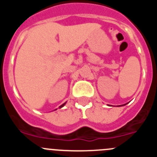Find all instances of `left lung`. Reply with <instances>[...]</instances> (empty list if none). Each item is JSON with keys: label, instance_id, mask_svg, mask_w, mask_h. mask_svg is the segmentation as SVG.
Returning <instances> with one entry per match:
<instances>
[{"label": "left lung", "instance_id": "left-lung-1", "mask_svg": "<svg viewBox=\"0 0 157 157\" xmlns=\"http://www.w3.org/2000/svg\"><path fill=\"white\" fill-rule=\"evenodd\" d=\"M127 104H125V105H120V106H124V105H126Z\"/></svg>", "mask_w": 157, "mask_h": 157}]
</instances>
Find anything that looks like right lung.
Wrapping results in <instances>:
<instances>
[{"label": "right lung", "mask_w": 157, "mask_h": 157, "mask_svg": "<svg viewBox=\"0 0 157 157\" xmlns=\"http://www.w3.org/2000/svg\"><path fill=\"white\" fill-rule=\"evenodd\" d=\"M65 104H66V102H65V103H63V105H60V106H59V109H61L62 107H63V106H64V105H65Z\"/></svg>", "instance_id": "right-lung-1"}]
</instances>
